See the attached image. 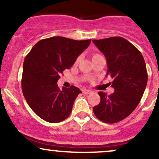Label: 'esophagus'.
<instances>
[{
	"label": "esophagus",
	"mask_w": 159,
	"mask_h": 159,
	"mask_svg": "<svg viewBox=\"0 0 159 159\" xmlns=\"http://www.w3.org/2000/svg\"><path fill=\"white\" fill-rule=\"evenodd\" d=\"M82 92H83L84 94H90L92 93L93 91L91 90H87V89H83L82 90Z\"/></svg>",
	"instance_id": "34e87169"
}]
</instances>
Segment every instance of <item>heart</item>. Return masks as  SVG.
<instances>
[{
    "mask_svg": "<svg viewBox=\"0 0 159 159\" xmlns=\"http://www.w3.org/2000/svg\"><path fill=\"white\" fill-rule=\"evenodd\" d=\"M98 56H100L99 54H93V55H92V60L95 59V58L97 57H98ZM79 61H80V57H78L77 59H76L75 63H78V62H79Z\"/></svg>",
    "mask_w": 159,
    "mask_h": 159,
    "instance_id": "b5f03b06",
    "label": "heart"
}]
</instances>
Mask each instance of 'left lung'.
I'll use <instances>...</instances> for the list:
<instances>
[{
	"label": "left lung",
	"instance_id": "1",
	"mask_svg": "<svg viewBox=\"0 0 159 159\" xmlns=\"http://www.w3.org/2000/svg\"><path fill=\"white\" fill-rule=\"evenodd\" d=\"M107 61V75L113 79L114 92L110 96L98 92L101 101L93 107L95 116L106 123L121 121L139 104L147 87L148 75L138 49L123 37L93 39Z\"/></svg>",
	"mask_w": 159,
	"mask_h": 159
}]
</instances>
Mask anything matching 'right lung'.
Segmentation results:
<instances>
[{
    "label": "right lung",
    "instance_id": "right-lung-1",
    "mask_svg": "<svg viewBox=\"0 0 159 159\" xmlns=\"http://www.w3.org/2000/svg\"><path fill=\"white\" fill-rule=\"evenodd\" d=\"M90 42L53 36L38 42L25 57L21 78L23 95L30 108L45 121L59 123L72 112L75 100L82 92L75 86L61 90L57 82Z\"/></svg>",
    "mask_w": 159,
    "mask_h": 159
}]
</instances>
